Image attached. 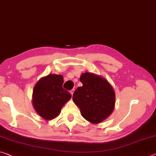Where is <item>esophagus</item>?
<instances>
[{
  "label": "esophagus",
  "instance_id": "esophagus-1",
  "mask_svg": "<svg viewBox=\"0 0 156 156\" xmlns=\"http://www.w3.org/2000/svg\"><path fill=\"white\" fill-rule=\"evenodd\" d=\"M73 92H74V89H72V90H71V91H70V93H71V94L73 96Z\"/></svg>",
  "mask_w": 156,
  "mask_h": 156
}]
</instances>
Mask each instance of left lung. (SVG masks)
I'll use <instances>...</instances> for the list:
<instances>
[{
	"label": "left lung",
	"mask_w": 156,
	"mask_h": 156,
	"mask_svg": "<svg viewBox=\"0 0 156 156\" xmlns=\"http://www.w3.org/2000/svg\"><path fill=\"white\" fill-rule=\"evenodd\" d=\"M82 87L75 90L73 101L80 108L83 117L93 123H98L108 117L114 109L115 91L105 79L93 73L81 75Z\"/></svg>",
	"instance_id": "1"
}]
</instances>
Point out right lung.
I'll list each match as a JSON object with an SVG mask.
<instances>
[{"mask_svg":"<svg viewBox=\"0 0 156 156\" xmlns=\"http://www.w3.org/2000/svg\"><path fill=\"white\" fill-rule=\"evenodd\" d=\"M63 77L50 74L41 78L34 86L33 103L36 112L44 119H53L60 112L71 94L62 87Z\"/></svg>","mask_w":156,"mask_h":156,"instance_id":"add662e5","label":"right lung"}]
</instances>
